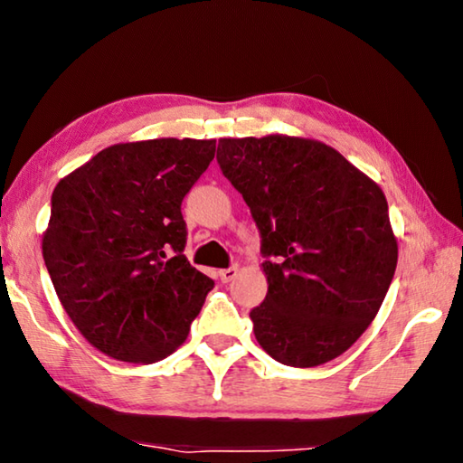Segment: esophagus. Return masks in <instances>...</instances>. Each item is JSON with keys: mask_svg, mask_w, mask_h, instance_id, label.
I'll list each match as a JSON object with an SVG mask.
<instances>
[{"mask_svg": "<svg viewBox=\"0 0 463 463\" xmlns=\"http://www.w3.org/2000/svg\"><path fill=\"white\" fill-rule=\"evenodd\" d=\"M237 273H239V265H231V268L218 271V276H221V281H224V284H229V281H232L234 278H237Z\"/></svg>", "mask_w": 463, "mask_h": 463, "instance_id": "esophagus-1", "label": "esophagus"}]
</instances>
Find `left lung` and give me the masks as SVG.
Listing matches in <instances>:
<instances>
[{"instance_id":"1","label":"left lung","mask_w":463,"mask_h":463,"mask_svg":"<svg viewBox=\"0 0 463 463\" xmlns=\"http://www.w3.org/2000/svg\"><path fill=\"white\" fill-rule=\"evenodd\" d=\"M216 159L261 232L268 296L249 315L257 343L292 367L339 357L378 315L396 271L382 187L315 138H221Z\"/></svg>"}]
</instances>
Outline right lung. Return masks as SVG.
<instances>
[{
	"label": "right lung",
	"instance_id": "obj_1",
	"mask_svg": "<svg viewBox=\"0 0 463 463\" xmlns=\"http://www.w3.org/2000/svg\"><path fill=\"white\" fill-rule=\"evenodd\" d=\"M214 151L216 140L195 138L118 143L54 187L46 269L77 331L108 357L165 359L214 288L184 255L182 216Z\"/></svg>",
	"mask_w": 463,
	"mask_h": 463
}]
</instances>
